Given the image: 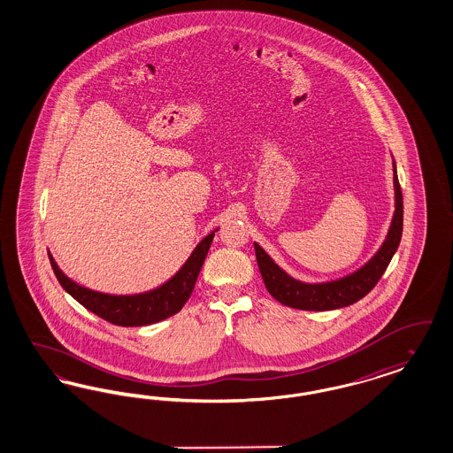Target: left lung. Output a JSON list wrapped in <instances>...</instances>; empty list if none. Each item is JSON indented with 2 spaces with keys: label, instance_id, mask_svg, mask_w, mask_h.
Wrapping results in <instances>:
<instances>
[{
  "label": "left lung",
  "instance_id": "8db88e82",
  "mask_svg": "<svg viewBox=\"0 0 453 453\" xmlns=\"http://www.w3.org/2000/svg\"><path fill=\"white\" fill-rule=\"evenodd\" d=\"M393 184H395V214L391 220L390 231L383 246L372 257L368 265H363L357 273L338 281L323 284H306L288 276L280 265H276L265 250L254 242L256 259L269 295L278 299L284 306L304 310V311H329L349 306L366 296L387 267L390 265L393 254L400 246L403 231V196L398 182V175L393 162Z\"/></svg>",
  "mask_w": 453,
  "mask_h": 453
}]
</instances>
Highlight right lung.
Masks as SVG:
<instances>
[{
    "mask_svg": "<svg viewBox=\"0 0 453 453\" xmlns=\"http://www.w3.org/2000/svg\"><path fill=\"white\" fill-rule=\"evenodd\" d=\"M212 239L214 233L205 235L190 254L188 263L165 284L152 291L128 296L105 295L80 286L63 274L51 254H48V257L63 289L75 297L88 311L95 312L96 316L117 326H145L162 321L182 310V306L188 303V296L194 291V286L203 269V259L212 244Z\"/></svg>",
    "mask_w": 453,
    "mask_h": 453,
    "instance_id": "right-lung-1",
    "label": "right lung"
}]
</instances>
